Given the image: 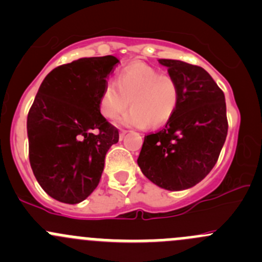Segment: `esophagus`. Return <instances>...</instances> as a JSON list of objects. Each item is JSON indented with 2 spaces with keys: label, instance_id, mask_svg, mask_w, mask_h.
<instances>
[{
  "label": "esophagus",
  "instance_id": "34e87169",
  "mask_svg": "<svg viewBox=\"0 0 262 262\" xmlns=\"http://www.w3.org/2000/svg\"><path fill=\"white\" fill-rule=\"evenodd\" d=\"M126 133H128V130H125V129H120V139H123Z\"/></svg>",
  "mask_w": 262,
  "mask_h": 262
}]
</instances>
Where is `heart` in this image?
<instances>
[{
  "label": "heart",
  "instance_id": "obj_1",
  "mask_svg": "<svg viewBox=\"0 0 262 262\" xmlns=\"http://www.w3.org/2000/svg\"><path fill=\"white\" fill-rule=\"evenodd\" d=\"M178 101L179 89L172 76L136 63L123 68L115 83L105 84L99 104L100 113L106 119H115L130 104L133 109L124 115V124L160 126L173 115Z\"/></svg>",
  "mask_w": 262,
  "mask_h": 262
}]
</instances>
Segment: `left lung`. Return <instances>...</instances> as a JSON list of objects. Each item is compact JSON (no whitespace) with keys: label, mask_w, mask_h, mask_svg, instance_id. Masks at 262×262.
Instances as JSON below:
<instances>
[{"label":"left lung","mask_w":262,"mask_h":262,"mask_svg":"<svg viewBox=\"0 0 262 262\" xmlns=\"http://www.w3.org/2000/svg\"><path fill=\"white\" fill-rule=\"evenodd\" d=\"M175 78L179 101L166 125L144 137L142 172L163 189H189L212 171L228 132L224 94L209 73L181 60L158 59Z\"/></svg>","instance_id":"8db88e82"}]
</instances>
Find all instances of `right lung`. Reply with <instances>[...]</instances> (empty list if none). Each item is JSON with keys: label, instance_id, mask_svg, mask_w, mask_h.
I'll use <instances>...</instances> for the list:
<instances>
[{"label": "right lung", "instance_id": "right-lung-1", "mask_svg": "<svg viewBox=\"0 0 262 262\" xmlns=\"http://www.w3.org/2000/svg\"><path fill=\"white\" fill-rule=\"evenodd\" d=\"M114 55L81 58L54 68L28 114L29 160L44 191L76 204L99 185L105 155L119 130L100 113V95L114 72Z\"/></svg>", "mask_w": 262, "mask_h": 262}]
</instances>
